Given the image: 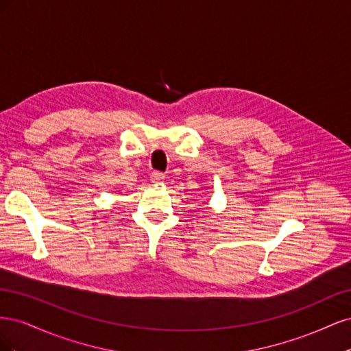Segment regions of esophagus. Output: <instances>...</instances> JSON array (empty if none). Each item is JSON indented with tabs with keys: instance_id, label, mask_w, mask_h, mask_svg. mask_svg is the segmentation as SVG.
Returning <instances> with one entry per match:
<instances>
[{
	"instance_id": "esophagus-1",
	"label": "esophagus",
	"mask_w": 351,
	"mask_h": 351,
	"mask_svg": "<svg viewBox=\"0 0 351 351\" xmlns=\"http://www.w3.org/2000/svg\"><path fill=\"white\" fill-rule=\"evenodd\" d=\"M164 178H165L164 174L159 173V171H154L151 174V180H152V183H155V184H161L164 182Z\"/></svg>"
}]
</instances>
